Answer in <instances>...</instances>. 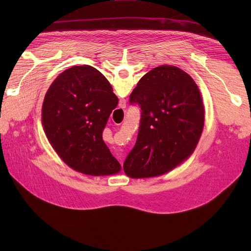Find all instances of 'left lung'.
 I'll use <instances>...</instances> for the list:
<instances>
[{"label": "left lung", "instance_id": "8db88e82", "mask_svg": "<svg viewBox=\"0 0 251 251\" xmlns=\"http://www.w3.org/2000/svg\"><path fill=\"white\" fill-rule=\"evenodd\" d=\"M130 102L141 109L137 140L124 162L128 177H158L191 156L204 126L197 83L180 68L163 65L140 78Z\"/></svg>", "mask_w": 251, "mask_h": 251}]
</instances>
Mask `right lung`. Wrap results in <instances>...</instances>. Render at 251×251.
<instances>
[{
	"label": "right lung",
	"mask_w": 251,
	"mask_h": 251,
	"mask_svg": "<svg viewBox=\"0 0 251 251\" xmlns=\"http://www.w3.org/2000/svg\"><path fill=\"white\" fill-rule=\"evenodd\" d=\"M118 98L95 68L74 66L60 73L48 89L42 124L57 155L71 169L91 176L120 172L102 139V131Z\"/></svg>",
	"instance_id": "add662e5"
}]
</instances>
